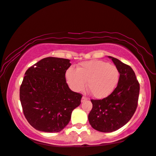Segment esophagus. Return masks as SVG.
<instances>
[{
	"label": "esophagus",
	"mask_w": 156,
	"mask_h": 156,
	"mask_svg": "<svg viewBox=\"0 0 156 156\" xmlns=\"http://www.w3.org/2000/svg\"><path fill=\"white\" fill-rule=\"evenodd\" d=\"M87 99H88V98H87V97H85V96H83L82 98V100H81V101L84 102V101H86V100H87Z\"/></svg>",
	"instance_id": "obj_1"
}]
</instances>
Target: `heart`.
<instances>
[{"instance_id": "b5f03b06", "label": "heart", "mask_w": 156, "mask_h": 156, "mask_svg": "<svg viewBox=\"0 0 156 156\" xmlns=\"http://www.w3.org/2000/svg\"><path fill=\"white\" fill-rule=\"evenodd\" d=\"M65 77L70 89L80 92L86 87L97 99L109 96L118 84L119 71L116 66L99 59L80 63L76 69L70 67L66 71Z\"/></svg>"}]
</instances>
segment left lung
<instances>
[{"label":"left lung","instance_id":"left-lung-1","mask_svg":"<svg viewBox=\"0 0 156 156\" xmlns=\"http://www.w3.org/2000/svg\"><path fill=\"white\" fill-rule=\"evenodd\" d=\"M108 57L119 71L118 84L107 97L91 100L93 106L88 116L91 127L104 133L116 131L129 122L137 108L140 91L132 68L118 59Z\"/></svg>","mask_w":156,"mask_h":156}]
</instances>
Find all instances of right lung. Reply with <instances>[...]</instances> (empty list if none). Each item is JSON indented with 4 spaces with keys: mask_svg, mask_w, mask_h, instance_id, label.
<instances>
[{
    "mask_svg": "<svg viewBox=\"0 0 156 156\" xmlns=\"http://www.w3.org/2000/svg\"><path fill=\"white\" fill-rule=\"evenodd\" d=\"M70 66L69 59L49 57L25 72L20 99L27 121L37 131H62L69 123L72 111L80 105L82 94L72 91L66 83Z\"/></svg>",
    "mask_w": 156,
    "mask_h": 156,
    "instance_id": "obj_1",
    "label": "right lung"
}]
</instances>
